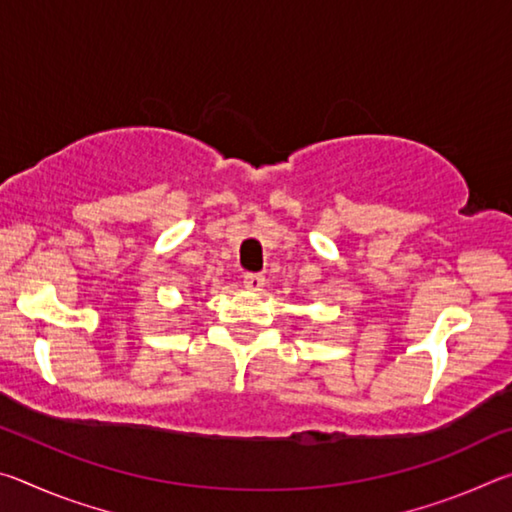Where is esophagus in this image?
Returning <instances> with one entry per match:
<instances>
[{
    "label": "esophagus",
    "mask_w": 512,
    "mask_h": 512,
    "mask_svg": "<svg viewBox=\"0 0 512 512\" xmlns=\"http://www.w3.org/2000/svg\"><path fill=\"white\" fill-rule=\"evenodd\" d=\"M264 284H266L264 275H259V273H246L244 275V287L248 291H262Z\"/></svg>",
    "instance_id": "1"
}]
</instances>
